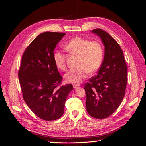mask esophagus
Returning a JSON list of instances; mask_svg holds the SVG:
<instances>
[{"mask_svg": "<svg viewBox=\"0 0 146 146\" xmlns=\"http://www.w3.org/2000/svg\"><path fill=\"white\" fill-rule=\"evenodd\" d=\"M79 86H80V85H79V84H74V85H73V87L74 88H77Z\"/></svg>", "mask_w": 146, "mask_h": 146, "instance_id": "34e87169", "label": "esophagus"}]
</instances>
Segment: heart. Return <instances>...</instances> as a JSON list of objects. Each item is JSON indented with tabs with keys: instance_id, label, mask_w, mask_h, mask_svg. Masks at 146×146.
Returning a JSON list of instances; mask_svg holds the SVG:
<instances>
[{
	"instance_id": "1",
	"label": "heart",
	"mask_w": 146,
	"mask_h": 146,
	"mask_svg": "<svg viewBox=\"0 0 146 146\" xmlns=\"http://www.w3.org/2000/svg\"><path fill=\"white\" fill-rule=\"evenodd\" d=\"M66 50L69 54L78 56L77 68L70 69L64 76L66 82L81 83L89 72L98 70L102 64L104 58V48L99 41H91L88 39L76 36L65 44ZM54 61L57 68L66 70V55L61 50L54 52Z\"/></svg>"
}]
</instances>
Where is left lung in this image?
I'll list each match as a JSON object with an SVG mask.
<instances>
[{
    "label": "left lung",
    "instance_id": "left-lung-1",
    "mask_svg": "<svg viewBox=\"0 0 146 146\" xmlns=\"http://www.w3.org/2000/svg\"><path fill=\"white\" fill-rule=\"evenodd\" d=\"M105 46L103 63L98 74L85 84L86 106L90 115L104 119L116 111L124 97L127 83V66L122 50L107 32L96 29Z\"/></svg>",
    "mask_w": 146,
    "mask_h": 146
}]
</instances>
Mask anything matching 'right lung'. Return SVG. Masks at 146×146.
<instances>
[{
    "label": "right lung",
    "mask_w": 146,
    "mask_h": 146,
    "mask_svg": "<svg viewBox=\"0 0 146 146\" xmlns=\"http://www.w3.org/2000/svg\"><path fill=\"white\" fill-rule=\"evenodd\" d=\"M66 33H41L25 48L18 78L26 104L38 117L54 121L64 113L71 84L61 86L63 78L55 64L54 50Z\"/></svg>",
    "instance_id": "add662e5"
}]
</instances>
